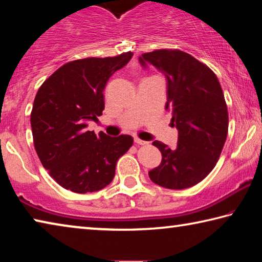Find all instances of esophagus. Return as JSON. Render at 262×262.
Returning a JSON list of instances; mask_svg holds the SVG:
<instances>
[{"mask_svg":"<svg viewBox=\"0 0 262 262\" xmlns=\"http://www.w3.org/2000/svg\"><path fill=\"white\" fill-rule=\"evenodd\" d=\"M135 143H137V144H140V145H145V144H148V142L147 141H143V140H140V139H137V137H135Z\"/></svg>","mask_w":262,"mask_h":262,"instance_id":"1","label":"esophagus"}]
</instances>
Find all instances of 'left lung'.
Masks as SVG:
<instances>
[{
	"label": "left lung",
	"mask_w": 262,
	"mask_h": 262,
	"mask_svg": "<svg viewBox=\"0 0 262 262\" xmlns=\"http://www.w3.org/2000/svg\"><path fill=\"white\" fill-rule=\"evenodd\" d=\"M165 75L171 123L178 129L177 147L152 142L162 162L149 171L155 184L170 189L192 187L215 167L228 135L229 115L223 90L212 70L188 53L156 50L140 56Z\"/></svg>",
	"instance_id": "left-lung-1"
}]
</instances>
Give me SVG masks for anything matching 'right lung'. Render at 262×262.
I'll return each mask as SVG.
<instances>
[{"label":"right lung","instance_id":"obj_1","mask_svg":"<svg viewBox=\"0 0 262 262\" xmlns=\"http://www.w3.org/2000/svg\"><path fill=\"white\" fill-rule=\"evenodd\" d=\"M133 53L68 62L41 84L35 95L31 128L35 151L57 184L75 193L97 192L113 180L118 159L133 137H111L86 129L105 108L108 78L129 62Z\"/></svg>","mask_w":262,"mask_h":262}]
</instances>
